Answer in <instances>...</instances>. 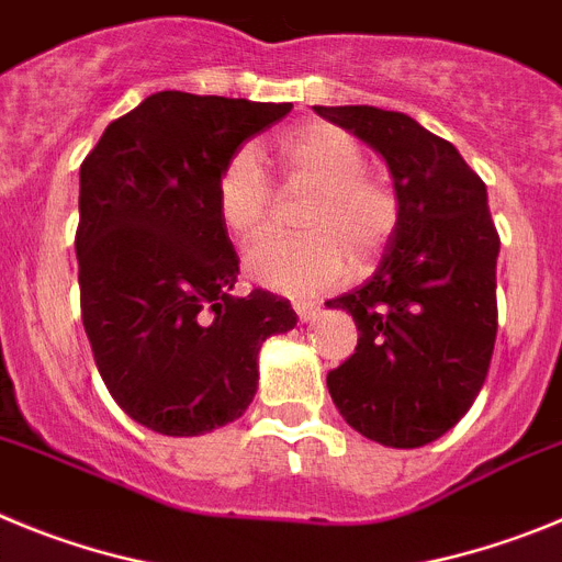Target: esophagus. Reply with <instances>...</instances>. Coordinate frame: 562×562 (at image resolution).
<instances>
[{
    "label": "esophagus",
    "instance_id": "obj_1",
    "mask_svg": "<svg viewBox=\"0 0 562 562\" xmlns=\"http://www.w3.org/2000/svg\"><path fill=\"white\" fill-rule=\"evenodd\" d=\"M317 312H321V306L317 304H310V301H297L295 304V315L301 324H310V321H315Z\"/></svg>",
    "mask_w": 562,
    "mask_h": 562
}]
</instances>
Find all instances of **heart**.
I'll return each instance as SVG.
<instances>
[{"label":"heart","instance_id":"heart-1","mask_svg":"<svg viewBox=\"0 0 562 562\" xmlns=\"http://www.w3.org/2000/svg\"><path fill=\"white\" fill-rule=\"evenodd\" d=\"M276 157L292 182L315 188L304 213L306 236H265L247 250L245 270L256 284L290 297H312L349 276V247L366 258L389 238L396 196L366 173V157L351 134L331 123H306L286 132ZM216 213L238 241L256 236L270 211V182L250 148H238L216 180Z\"/></svg>","mask_w":562,"mask_h":562}]
</instances>
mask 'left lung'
<instances>
[{
    "instance_id": "left-lung-1",
    "label": "left lung",
    "mask_w": 562,
    "mask_h": 562,
    "mask_svg": "<svg viewBox=\"0 0 562 562\" xmlns=\"http://www.w3.org/2000/svg\"><path fill=\"white\" fill-rule=\"evenodd\" d=\"M389 166L396 225L374 276L329 301L360 340L329 371L331 402L357 434L422 448L470 411L493 360L498 233L486 186L453 143L402 112L315 106Z\"/></svg>"
}]
</instances>
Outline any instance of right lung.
<instances>
[{"label":"right lung","instance_id":"right-lung-1","mask_svg":"<svg viewBox=\"0 0 562 562\" xmlns=\"http://www.w3.org/2000/svg\"><path fill=\"white\" fill-rule=\"evenodd\" d=\"M292 103L154 92L109 123L81 166L78 284L112 400L162 436H200L245 414L258 351L295 329L284 297L233 295L238 256L216 180Z\"/></svg>","mask_w":562,"mask_h":562}]
</instances>
